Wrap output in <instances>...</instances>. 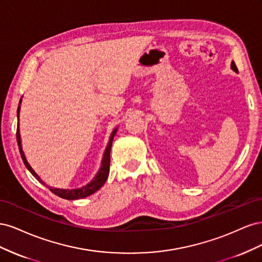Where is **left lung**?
Wrapping results in <instances>:
<instances>
[{"instance_id": "1", "label": "left lung", "mask_w": 262, "mask_h": 262, "mask_svg": "<svg viewBox=\"0 0 262 262\" xmlns=\"http://www.w3.org/2000/svg\"><path fill=\"white\" fill-rule=\"evenodd\" d=\"M231 69H232L233 71H235V72H238V70H237V67H236V64H235V62H234V61L232 62V64H231Z\"/></svg>"}]
</instances>
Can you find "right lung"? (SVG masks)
<instances>
[{
  "instance_id": "right-lung-1",
  "label": "right lung",
  "mask_w": 262,
  "mask_h": 262,
  "mask_svg": "<svg viewBox=\"0 0 262 262\" xmlns=\"http://www.w3.org/2000/svg\"><path fill=\"white\" fill-rule=\"evenodd\" d=\"M20 102L21 99L19 100V105L17 108V118H19V110H20ZM116 128L114 130V132L112 133V136H110V140L107 144V147L105 149V153L104 156H102V161H101V166L100 168L97 172V175L95 176V178L90 182V184H87L86 186L82 187V188H77V189H58V188H51L49 187V190L51 192H53L54 194H57L60 198H63V199H67V200H76V199H82V198H86L91 194H93L94 192H96L97 190H99L104 184L106 182L108 175H109V167H110V149H112V145H113V141H114V137L117 132ZM16 139H17V144H18V148H19V153L21 156V160L25 164V166L27 167V169L31 172V175H33L39 182H41L42 185H45V182L40 179L37 173L35 172V170L30 167L29 163L27 162L25 154H24V150L21 148V141H20V134H19V124H17V131H16ZM46 186V185H45Z\"/></svg>"
}]
</instances>
